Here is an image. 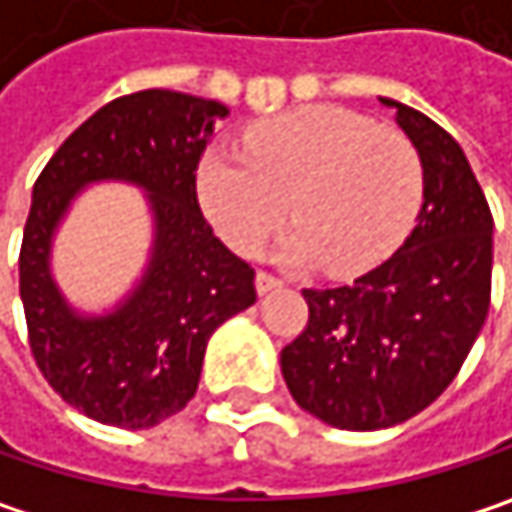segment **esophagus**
Listing matches in <instances>:
<instances>
[{"label": "esophagus", "mask_w": 512, "mask_h": 512, "mask_svg": "<svg viewBox=\"0 0 512 512\" xmlns=\"http://www.w3.org/2000/svg\"><path fill=\"white\" fill-rule=\"evenodd\" d=\"M281 287V281L275 278V275H269V272H257L255 275V290L260 296H266V293H272V290H278Z\"/></svg>", "instance_id": "obj_1"}]
</instances>
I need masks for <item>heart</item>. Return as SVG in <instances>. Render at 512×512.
<instances>
[{
    "label": "heart",
    "mask_w": 512,
    "mask_h": 512,
    "mask_svg": "<svg viewBox=\"0 0 512 512\" xmlns=\"http://www.w3.org/2000/svg\"><path fill=\"white\" fill-rule=\"evenodd\" d=\"M243 155L210 149L196 190L216 234L237 252H257L284 222L290 266L360 275L384 263L410 237L425 193L413 143L363 114L316 105L246 131Z\"/></svg>",
    "instance_id": "1"
}]
</instances>
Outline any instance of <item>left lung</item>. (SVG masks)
<instances>
[{
	"mask_svg": "<svg viewBox=\"0 0 512 512\" xmlns=\"http://www.w3.org/2000/svg\"><path fill=\"white\" fill-rule=\"evenodd\" d=\"M419 152V222L390 260L351 287L302 290L304 331L281 351L296 404L343 431H381L422 413L460 372L489 310L492 213L457 140L395 99Z\"/></svg>",
	"mask_w": 512,
	"mask_h": 512,
	"instance_id": "1",
	"label": "left lung"
}]
</instances>
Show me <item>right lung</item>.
<instances>
[{"mask_svg": "<svg viewBox=\"0 0 512 512\" xmlns=\"http://www.w3.org/2000/svg\"><path fill=\"white\" fill-rule=\"evenodd\" d=\"M225 117L222 102L175 90L119 96L34 181L20 249L28 346L52 390L102 425L140 431L184 410L210 334L257 299L255 269L213 237L196 199L199 158ZM99 180L140 186L156 237L135 290L108 314H81L51 278V240L77 193Z\"/></svg>", "mask_w": 512, "mask_h": 512, "instance_id": "add662e5", "label": "right lung"}]
</instances>
